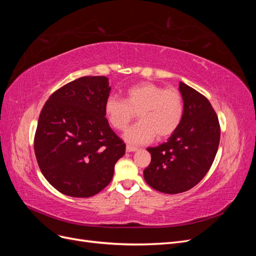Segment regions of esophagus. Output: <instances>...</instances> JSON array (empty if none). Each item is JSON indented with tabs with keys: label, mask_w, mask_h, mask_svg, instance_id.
<instances>
[{
	"label": "esophagus",
	"mask_w": 256,
	"mask_h": 256,
	"mask_svg": "<svg viewBox=\"0 0 256 256\" xmlns=\"http://www.w3.org/2000/svg\"><path fill=\"white\" fill-rule=\"evenodd\" d=\"M136 150H138V147H136V146H131V145H127V146H126V152H136Z\"/></svg>",
	"instance_id": "1"
}]
</instances>
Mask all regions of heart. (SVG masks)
<instances>
[{
	"instance_id": "obj_1",
	"label": "heart",
	"mask_w": 256,
	"mask_h": 256,
	"mask_svg": "<svg viewBox=\"0 0 256 256\" xmlns=\"http://www.w3.org/2000/svg\"><path fill=\"white\" fill-rule=\"evenodd\" d=\"M136 112L140 122L126 130L124 138L134 145L145 144L175 132L182 120L184 100L175 88L142 82L126 90L125 100L110 96L104 102L106 118L116 130L125 129Z\"/></svg>"
}]
</instances>
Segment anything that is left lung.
<instances>
[{
    "mask_svg": "<svg viewBox=\"0 0 256 256\" xmlns=\"http://www.w3.org/2000/svg\"><path fill=\"white\" fill-rule=\"evenodd\" d=\"M184 115L168 142L148 147L150 166L144 180L154 190L176 194L194 187L210 168L220 142L219 120L208 99L180 83Z\"/></svg>",
    "mask_w": 256,
    "mask_h": 256,
    "instance_id": "left-lung-1",
    "label": "left lung"
}]
</instances>
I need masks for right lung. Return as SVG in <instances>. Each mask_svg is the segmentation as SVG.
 <instances>
[{
	"label": "right lung",
	"instance_id": "add662e5",
	"mask_svg": "<svg viewBox=\"0 0 256 256\" xmlns=\"http://www.w3.org/2000/svg\"><path fill=\"white\" fill-rule=\"evenodd\" d=\"M108 78L82 76L56 90L38 118L34 150L40 171L58 191L90 198L110 184L126 144L104 114Z\"/></svg>",
	"mask_w": 256,
	"mask_h": 256
}]
</instances>
